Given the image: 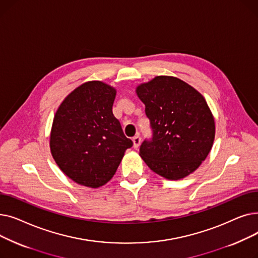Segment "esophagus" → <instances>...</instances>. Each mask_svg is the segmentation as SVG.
<instances>
[{"label":"esophagus","instance_id":"obj_1","mask_svg":"<svg viewBox=\"0 0 258 258\" xmlns=\"http://www.w3.org/2000/svg\"><path fill=\"white\" fill-rule=\"evenodd\" d=\"M133 142H134V147L135 148H138L140 143H141V137L139 136V135H137V136H135L133 138Z\"/></svg>","mask_w":258,"mask_h":258}]
</instances>
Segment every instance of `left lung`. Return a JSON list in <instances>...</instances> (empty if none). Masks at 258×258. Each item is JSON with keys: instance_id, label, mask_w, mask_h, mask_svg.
<instances>
[{"instance_id": "1", "label": "left lung", "mask_w": 258, "mask_h": 258, "mask_svg": "<svg viewBox=\"0 0 258 258\" xmlns=\"http://www.w3.org/2000/svg\"><path fill=\"white\" fill-rule=\"evenodd\" d=\"M151 122L152 138L140 146L147 166L168 180L194 172L214 140V119L204 97L183 80L157 76L137 88Z\"/></svg>"}]
</instances>
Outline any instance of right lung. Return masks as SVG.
<instances>
[{
	"label": "right lung",
	"mask_w": 258,
	"mask_h": 258,
	"mask_svg": "<svg viewBox=\"0 0 258 258\" xmlns=\"http://www.w3.org/2000/svg\"><path fill=\"white\" fill-rule=\"evenodd\" d=\"M114 88L90 81L62 101L53 120L51 154L74 182L97 188L110 181L133 141L113 114Z\"/></svg>",
	"instance_id": "1"
}]
</instances>
